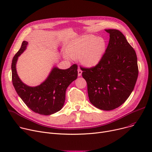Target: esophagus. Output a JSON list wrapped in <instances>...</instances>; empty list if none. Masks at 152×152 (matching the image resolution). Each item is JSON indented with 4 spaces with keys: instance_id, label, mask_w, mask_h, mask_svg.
Masks as SVG:
<instances>
[{
    "instance_id": "1",
    "label": "esophagus",
    "mask_w": 152,
    "mask_h": 152,
    "mask_svg": "<svg viewBox=\"0 0 152 152\" xmlns=\"http://www.w3.org/2000/svg\"><path fill=\"white\" fill-rule=\"evenodd\" d=\"M82 70L80 69V68H79L78 69H77V73H78V76H81V75H82Z\"/></svg>"
}]
</instances>
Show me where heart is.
Wrapping results in <instances>:
<instances>
[{"label": "heart", "mask_w": 152, "mask_h": 152, "mask_svg": "<svg viewBox=\"0 0 152 152\" xmlns=\"http://www.w3.org/2000/svg\"><path fill=\"white\" fill-rule=\"evenodd\" d=\"M106 49V42L102 37L85 35L72 42L68 53L72 58L79 59L87 66H94L100 61Z\"/></svg>", "instance_id": "1"}]
</instances>
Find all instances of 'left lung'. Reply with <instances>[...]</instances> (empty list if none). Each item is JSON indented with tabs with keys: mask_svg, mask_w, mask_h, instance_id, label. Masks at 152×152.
<instances>
[{
	"mask_svg": "<svg viewBox=\"0 0 152 152\" xmlns=\"http://www.w3.org/2000/svg\"><path fill=\"white\" fill-rule=\"evenodd\" d=\"M110 40L105 52L95 66L83 68L92 104L99 109L112 110L128 99L136 83L139 69L134 49L117 29H105Z\"/></svg>",
	"mask_w": 152,
	"mask_h": 152,
	"instance_id": "obj_1",
	"label": "left lung"
}]
</instances>
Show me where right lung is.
Listing matches in <instances>:
<instances>
[{
	"instance_id": "1",
	"label": "right lung",
	"mask_w": 152,
	"mask_h": 152,
	"mask_svg": "<svg viewBox=\"0 0 152 152\" xmlns=\"http://www.w3.org/2000/svg\"><path fill=\"white\" fill-rule=\"evenodd\" d=\"M27 45L28 42L24 41L13 58V85L20 97L32 111L42 115L53 114L63 107L67 87L77 77V65L74 64L66 69L54 67L44 83L36 87H29L20 80L16 69L18 58L26 49Z\"/></svg>"
}]
</instances>
